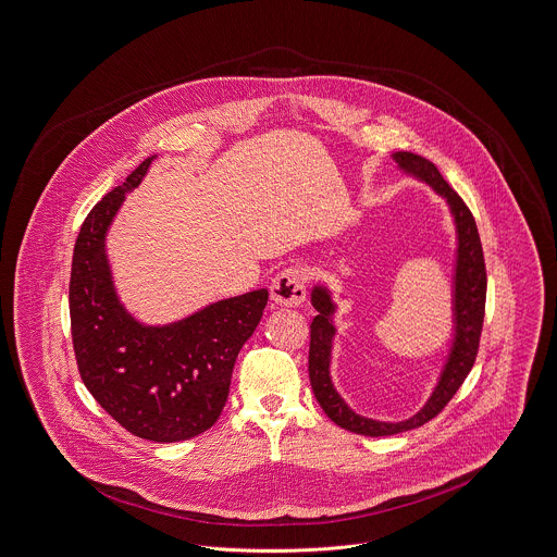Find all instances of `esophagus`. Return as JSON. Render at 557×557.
I'll list each match as a JSON object with an SVG mask.
<instances>
[{
  "mask_svg": "<svg viewBox=\"0 0 557 557\" xmlns=\"http://www.w3.org/2000/svg\"><path fill=\"white\" fill-rule=\"evenodd\" d=\"M271 301L277 308H299L306 301V273L299 267L284 269L271 282Z\"/></svg>",
  "mask_w": 557,
  "mask_h": 557,
  "instance_id": "obj_1",
  "label": "esophagus"
}]
</instances>
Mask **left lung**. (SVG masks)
<instances>
[{
    "label": "left lung",
    "instance_id": "obj_1",
    "mask_svg": "<svg viewBox=\"0 0 557 557\" xmlns=\"http://www.w3.org/2000/svg\"><path fill=\"white\" fill-rule=\"evenodd\" d=\"M397 166L425 182L440 194L450 209L455 233H457V256H455V275H453V344L446 357V363L440 371L437 384L433 388L428 404L410 419L399 423H384L357 414L335 391L331 380V350L335 339V324L333 313L335 304L326 286H313L311 290V306L315 308V315L309 326V382L313 395L324 410V414L339 428L361 435H393V433L410 432L433 417H437L444 406L453 399V395L463 384L466 375L472 370L479 352L483 318H485V297H487V273H485V258L483 246L479 237L476 222L461 200V196L444 182L435 164L423 156L410 151L393 153Z\"/></svg>",
    "mask_w": 557,
    "mask_h": 557
}]
</instances>
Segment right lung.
Here are the masks:
<instances>
[{
  "label": "right lung",
  "instance_id": "1",
  "mask_svg": "<svg viewBox=\"0 0 557 557\" xmlns=\"http://www.w3.org/2000/svg\"><path fill=\"white\" fill-rule=\"evenodd\" d=\"M151 162L109 191L81 226L70 271L72 344L85 386L124 430L151 442H182L222 414L237 355L269 293L222 299L164 326L143 324L122 306L107 233Z\"/></svg>",
  "mask_w": 557,
  "mask_h": 557
}]
</instances>
